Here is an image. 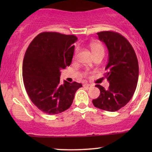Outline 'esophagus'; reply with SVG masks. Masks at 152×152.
Returning <instances> with one entry per match:
<instances>
[{"instance_id":"34e87169","label":"esophagus","mask_w":152,"mask_h":152,"mask_svg":"<svg viewBox=\"0 0 152 152\" xmlns=\"http://www.w3.org/2000/svg\"><path fill=\"white\" fill-rule=\"evenodd\" d=\"M83 86L84 87V88H89L91 86V85L90 84H83Z\"/></svg>"}]
</instances>
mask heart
I'll return each instance as SVG.
<instances>
[{"label": "heart", "instance_id": "heart-1", "mask_svg": "<svg viewBox=\"0 0 152 152\" xmlns=\"http://www.w3.org/2000/svg\"><path fill=\"white\" fill-rule=\"evenodd\" d=\"M91 51L94 56L96 55L98 53H104V48H103L102 45L99 44V43H94V44H92L91 46Z\"/></svg>", "mask_w": 152, "mask_h": 152}]
</instances>
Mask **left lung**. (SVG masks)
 I'll list each match as a JSON object with an SVG mask.
<instances>
[{"label":"left lung","instance_id":"8db88e82","mask_svg":"<svg viewBox=\"0 0 152 152\" xmlns=\"http://www.w3.org/2000/svg\"><path fill=\"white\" fill-rule=\"evenodd\" d=\"M109 50V61L104 77L109 82L108 89L96 86L100 95L92 101L94 106L107 111L124 107L133 96L139 78V64L133 47L126 38L114 31L97 33Z\"/></svg>","mask_w":152,"mask_h":152}]
</instances>
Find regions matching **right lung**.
Masks as SVG:
<instances>
[{
    "mask_svg": "<svg viewBox=\"0 0 152 152\" xmlns=\"http://www.w3.org/2000/svg\"><path fill=\"white\" fill-rule=\"evenodd\" d=\"M74 35L43 32L31 41L23 62L26 91L38 109L57 114L69 109L75 93L82 87L77 82L60 83L61 69L71 64L74 52Z\"/></svg>",
    "mask_w": 152,
    "mask_h": 152,
    "instance_id": "right-lung-1",
    "label": "right lung"
}]
</instances>
